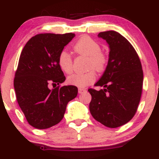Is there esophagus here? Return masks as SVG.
Instances as JSON below:
<instances>
[{"label":"esophagus","mask_w":159,"mask_h":159,"mask_svg":"<svg viewBox=\"0 0 159 159\" xmlns=\"http://www.w3.org/2000/svg\"><path fill=\"white\" fill-rule=\"evenodd\" d=\"M84 91H86L85 89L81 88V87H80V88H78V93H82L84 92Z\"/></svg>","instance_id":"obj_1"}]
</instances>
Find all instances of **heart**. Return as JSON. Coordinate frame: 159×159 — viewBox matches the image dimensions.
I'll use <instances>...</instances> for the list:
<instances>
[{"mask_svg":"<svg viewBox=\"0 0 159 159\" xmlns=\"http://www.w3.org/2000/svg\"><path fill=\"white\" fill-rule=\"evenodd\" d=\"M75 52L78 54L89 57V66L97 72H102L107 63V56L101 52L99 44L90 37H83L78 40L74 46ZM58 65L65 73L69 74L72 71V59L66 51H62L58 56ZM96 75L94 70L85 73H74L69 75L67 81L69 84L78 87H84L96 81Z\"/></svg>","mask_w":159,"mask_h":159,"instance_id":"heart-1","label":"heart"}]
</instances>
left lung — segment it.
<instances>
[{"instance_id":"left-lung-1","label":"left lung","mask_w":159,"mask_h":159,"mask_svg":"<svg viewBox=\"0 0 159 159\" xmlns=\"http://www.w3.org/2000/svg\"><path fill=\"white\" fill-rule=\"evenodd\" d=\"M98 36L106 40L110 52L106 69L95 84L104 89L88 90L92 96L90 111L102 125L117 128L130 121L138 110L143 69L135 49L121 34L109 30Z\"/></svg>"}]
</instances>
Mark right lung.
Returning a JSON list of instances; mask_svg holds the SVG:
<instances>
[{
	"instance_id": "right-lung-1",
	"label": "right lung",
	"mask_w": 159,
	"mask_h": 159,
	"mask_svg": "<svg viewBox=\"0 0 159 159\" xmlns=\"http://www.w3.org/2000/svg\"><path fill=\"white\" fill-rule=\"evenodd\" d=\"M75 34H40L26 43L19 57L14 78L16 98L28 123L39 129L55 125L64 116L78 88L60 87L66 80L58 65V56ZM59 85L51 90L49 86Z\"/></svg>"
}]
</instances>
